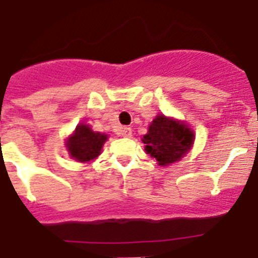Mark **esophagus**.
I'll use <instances>...</instances> for the list:
<instances>
[{
  "label": "esophagus",
  "instance_id": "1",
  "mask_svg": "<svg viewBox=\"0 0 258 258\" xmlns=\"http://www.w3.org/2000/svg\"><path fill=\"white\" fill-rule=\"evenodd\" d=\"M120 136H122V137H131V136H132V129H131V127H127V126L121 127Z\"/></svg>",
  "mask_w": 258,
  "mask_h": 258
}]
</instances>
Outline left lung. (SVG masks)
Segmentation results:
<instances>
[{
	"label": "left lung",
	"instance_id": "left-lung-1",
	"mask_svg": "<svg viewBox=\"0 0 258 258\" xmlns=\"http://www.w3.org/2000/svg\"><path fill=\"white\" fill-rule=\"evenodd\" d=\"M145 150L161 166L179 161L194 144V133L179 121L158 114L145 134Z\"/></svg>",
	"mask_w": 258,
	"mask_h": 258
}]
</instances>
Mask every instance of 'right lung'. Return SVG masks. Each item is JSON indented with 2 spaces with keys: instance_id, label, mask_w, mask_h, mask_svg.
Wrapping results in <instances>:
<instances>
[{
  "instance_id": "1",
  "label": "right lung",
  "mask_w": 258,
  "mask_h": 258,
  "mask_svg": "<svg viewBox=\"0 0 258 258\" xmlns=\"http://www.w3.org/2000/svg\"><path fill=\"white\" fill-rule=\"evenodd\" d=\"M106 134L93 132L88 125L80 124L76 126L75 133L68 138L67 149L72 158L78 162H88L100 154Z\"/></svg>"
}]
</instances>
